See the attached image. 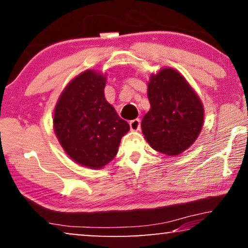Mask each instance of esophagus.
I'll list each match as a JSON object with an SVG mask.
<instances>
[{
	"label": "esophagus",
	"mask_w": 248,
	"mask_h": 248,
	"mask_svg": "<svg viewBox=\"0 0 248 248\" xmlns=\"http://www.w3.org/2000/svg\"><path fill=\"white\" fill-rule=\"evenodd\" d=\"M130 127L132 131H138L140 128V120L135 118V120L130 121Z\"/></svg>",
	"instance_id": "esophagus-1"
}]
</instances>
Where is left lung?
<instances>
[{
	"label": "left lung",
	"instance_id": "1",
	"mask_svg": "<svg viewBox=\"0 0 248 248\" xmlns=\"http://www.w3.org/2000/svg\"><path fill=\"white\" fill-rule=\"evenodd\" d=\"M150 110L141 122L142 133L155 150L177 155L188 149L203 125V105L177 71L164 69L148 83Z\"/></svg>",
	"mask_w": 248,
	"mask_h": 248
}]
</instances>
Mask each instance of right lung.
Masks as SVG:
<instances>
[{"label": "right lung", "instance_id": "obj_1", "mask_svg": "<svg viewBox=\"0 0 248 248\" xmlns=\"http://www.w3.org/2000/svg\"><path fill=\"white\" fill-rule=\"evenodd\" d=\"M106 77L86 71L67 84L54 111V130L74 161L101 168L117 154L121 139L130 130L105 99Z\"/></svg>", "mask_w": 248, "mask_h": 248}]
</instances>
